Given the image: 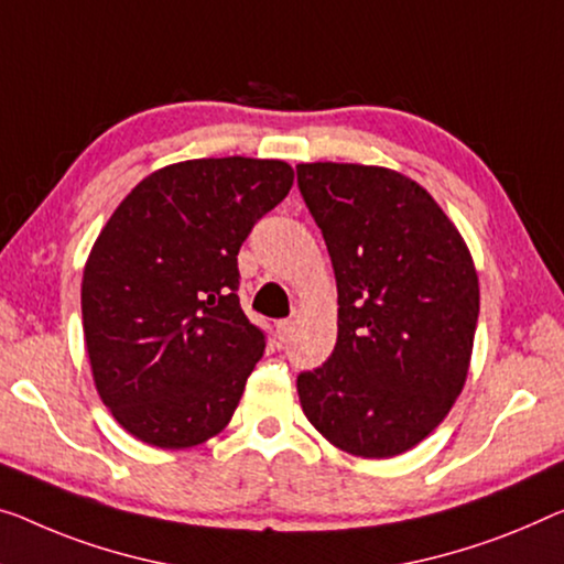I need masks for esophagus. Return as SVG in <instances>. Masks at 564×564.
I'll use <instances>...</instances> for the list:
<instances>
[{"mask_svg": "<svg viewBox=\"0 0 564 564\" xmlns=\"http://www.w3.org/2000/svg\"><path fill=\"white\" fill-rule=\"evenodd\" d=\"M275 332H279V339L285 341L293 332V322H289V318H283V322H279V326H275Z\"/></svg>", "mask_w": 564, "mask_h": 564, "instance_id": "1", "label": "esophagus"}]
</instances>
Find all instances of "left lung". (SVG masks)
<instances>
[{"label":"left lung","mask_w":564,"mask_h":564,"mask_svg":"<svg viewBox=\"0 0 564 564\" xmlns=\"http://www.w3.org/2000/svg\"><path fill=\"white\" fill-rule=\"evenodd\" d=\"M299 189L329 250L339 332L296 380L308 423L362 458L427 438L464 390L478 275L464 238L410 176L365 164H299Z\"/></svg>","instance_id":"obj_1"}]
</instances>
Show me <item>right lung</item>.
<instances>
[{"label":"right lung","instance_id":"add662e5","mask_svg":"<svg viewBox=\"0 0 564 564\" xmlns=\"http://www.w3.org/2000/svg\"><path fill=\"white\" fill-rule=\"evenodd\" d=\"M279 159H189L116 207L83 271L96 390L123 431L192 448L230 423L265 334L242 314L240 246L289 195Z\"/></svg>","mask_w":564,"mask_h":564}]
</instances>
